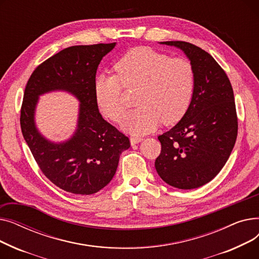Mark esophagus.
I'll return each instance as SVG.
<instances>
[{"instance_id":"34e87169","label":"esophagus","mask_w":259,"mask_h":259,"mask_svg":"<svg viewBox=\"0 0 259 259\" xmlns=\"http://www.w3.org/2000/svg\"><path fill=\"white\" fill-rule=\"evenodd\" d=\"M142 141H143V139H142V138H135V137L130 138V143H131V145H132V146H134V145H137V144L141 143Z\"/></svg>"}]
</instances>
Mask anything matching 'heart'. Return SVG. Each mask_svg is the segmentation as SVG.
<instances>
[{
    "label": "heart",
    "mask_w": 259,
    "mask_h": 259,
    "mask_svg": "<svg viewBox=\"0 0 259 259\" xmlns=\"http://www.w3.org/2000/svg\"><path fill=\"white\" fill-rule=\"evenodd\" d=\"M117 75L100 74L94 94L100 110L110 119L118 120L125 112L124 87L139 88L135 104L140 106L121 119V129L133 135L154 131L162 121L173 125L181 120L191 104L195 73L185 59L148 47L128 51L115 65Z\"/></svg>",
    "instance_id": "obj_1"
}]
</instances>
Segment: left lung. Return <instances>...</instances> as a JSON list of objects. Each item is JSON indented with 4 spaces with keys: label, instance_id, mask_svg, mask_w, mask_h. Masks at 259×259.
<instances>
[{
    "label": "left lung",
    "instance_id": "obj_1",
    "mask_svg": "<svg viewBox=\"0 0 259 259\" xmlns=\"http://www.w3.org/2000/svg\"><path fill=\"white\" fill-rule=\"evenodd\" d=\"M159 44L185 53L193 66L195 87L184 117L158 137L161 151L155 169L172 187L195 189L220 173L233 150L238 128L234 93L223 68L205 50L182 40Z\"/></svg>",
    "mask_w": 259,
    "mask_h": 259
}]
</instances>
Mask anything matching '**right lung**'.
<instances>
[{
	"label": "right lung",
	"instance_id": "add662e5",
	"mask_svg": "<svg viewBox=\"0 0 259 259\" xmlns=\"http://www.w3.org/2000/svg\"><path fill=\"white\" fill-rule=\"evenodd\" d=\"M115 45L68 47L40 64L26 85L20 118L24 140L46 178L64 191L99 192L111 182L121 152L130 147L129 139L103 118L94 94L98 67ZM56 91L80 103L76 130L63 142L46 139L35 122L39 97Z\"/></svg>",
	"mask_w": 259,
	"mask_h": 259
}]
</instances>
